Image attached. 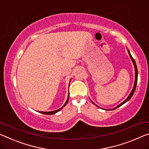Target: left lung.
<instances>
[{
  "mask_svg": "<svg viewBox=\"0 0 149 149\" xmlns=\"http://www.w3.org/2000/svg\"><path fill=\"white\" fill-rule=\"evenodd\" d=\"M128 52H129V56H130V58H131V60H132V62H133V64H134V69H135V80H134V87H133V90L131 91V93H130V95L128 96V97H127V98L126 99V100L123 101V102L121 103V104H119V105L117 106V107H115V108H114V109H117V107H120V106H121L123 104H124L125 103H126L127 101H128L130 100V99H131V98L132 97V96H133V95L134 93V91H135V89H136V84H137V78H138V70H137V68H136V65L135 61H134V59H133V58L132 57V56L131 55V54H130V52H129V51H128ZM94 104H95V103H94Z\"/></svg>",
  "mask_w": 149,
  "mask_h": 149,
  "instance_id": "8db88e82",
  "label": "left lung"
}]
</instances>
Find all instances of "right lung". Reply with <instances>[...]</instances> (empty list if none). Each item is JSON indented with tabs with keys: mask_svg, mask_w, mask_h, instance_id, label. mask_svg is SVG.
I'll list each match as a JSON object with an SVG mask.
<instances>
[{
	"mask_svg": "<svg viewBox=\"0 0 149 149\" xmlns=\"http://www.w3.org/2000/svg\"><path fill=\"white\" fill-rule=\"evenodd\" d=\"M68 100H69V95H68V100H67V101H66V102L65 103V104L63 105V107H62V108L59 109H58V110L53 111H49V112H44V111H39V112H40V113H42V114H45V115H52V114H55V113H56L57 112H58L59 111H60V110L62 109L63 107H64V106H65V105H66V104H67V103H68Z\"/></svg>",
	"mask_w": 149,
	"mask_h": 149,
	"instance_id": "obj_1",
	"label": "right lung"
}]
</instances>
